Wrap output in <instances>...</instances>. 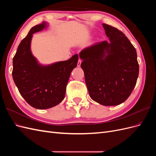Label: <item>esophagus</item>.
<instances>
[{
    "mask_svg": "<svg viewBox=\"0 0 156 156\" xmlns=\"http://www.w3.org/2000/svg\"><path fill=\"white\" fill-rule=\"evenodd\" d=\"M81 60L79 58V60H78V62H77V66L80 67V66H81Z\"/></svg>",
    "mask_w": 156,
    "mask_h": 156,
    "instance_id": "obj_1",
    "label": "esophagus"
}]
</instances>
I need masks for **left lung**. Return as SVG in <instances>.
I'll list each match as a JSON object with an SVG mask.
<instances>
[{"mask_svg":"<svg viewBox=\"0 0 156 156\" xmlns=\"http://www.w3.org/2000/svg\"><path fill=\"white\" fill-rule=\"evenodd\" d=\"M108 41L79 53L89 95L105 106L121 104L130 96L139 76L136 51L123 32L103 23Z\"/></svg>","mask_w":156,"mask_h":156,"instance_id":"obj_1","label":"left lung"}]
</instances>
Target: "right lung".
<instances>
[{"label": "right lung", "instance_id": "add662e5", "mask_svg": "<svg viewBox=\"0 0 156 156\" xmlns=\"http://www.w3.org/2000/svg\"><path fill=\"white\" fill-rule=\"evenodd\" d=\"M44 22L32 27L19 45L13 58L12 77L19 92L25 101L37 109L56 106L65 97L71 72L77 66L79 56L48 66L40 64L32 55V34L47 27Z\"/></svg>", "mask_w": 156, "mask_h": 156}]
</instances>
